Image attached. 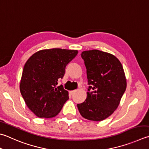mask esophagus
<instances>
[{"instance_id": "1", "label": "esophagus", "mask_w": 149, "mask_h": 149, "mask_svg": "<svg viewBox=\"0 0 149 149\" xmlns=\"http://www.w3.org/2000/svg\"><path fill=\"white\" fill-rule=\"evenodd\" d=\"M75 91H75V90H72V91H69V93H70V94H71V95H72V94H73V93H74V92H75Z\"/></svg>"}]
</instances>
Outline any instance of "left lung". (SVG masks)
<instances>
[{"instance_id": "1", "label": "left lung", "mask_w": 149, "mask_h": 149, "mask_svg": "<svg viewBox=\"0 0 149 149\" xmlns=\"http://www.w3.org/2000/svg\"><path fill=\"white\" fill-rule=\"evenodd\" d=\"M88 85L87 98L78 104L81 116L94 121L110 116L118 107L127 88L124 69L115 56L99 50L83 51Z\"/></svg>"}]
</instances>
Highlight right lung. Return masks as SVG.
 Masks as SVG:
<instances>
[{
	"instance_id": "1",
	"label": "right lung",
	"mask_w": 149,
	"mask_h": 149,
	"mask_svg": "<svg viewBox=\"0 0 149 149\" xmlns=\"http://www.w3.org/2000/svg\"><path fill=\"white\" fill-rule=\"evenodd\" d=\"M78 50L61 49L41 50L29 58L24 64L20 82V91L31 111L40 118H52L60 113L69 93L62 85L67 64Z\"/></svg>"
}]
</instances>
